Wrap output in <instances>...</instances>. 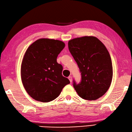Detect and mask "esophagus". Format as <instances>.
I'll return each instance as SVG.
<instances>
[{"instance_id": "obj_1", "label": "esophagus", "mask_w": 132, "mask_h": 132, "mask_svg": "<svg viewBox=\"0 0 132 132\" xmlns=\"http://www.w3.org/2000/svg\"><path fill=\"white\" fill-rule=\"evenodd\" d=\"M68 79L69 80L70 82H72V76H69V77H68Z\"/></svg>"}]
</instances>
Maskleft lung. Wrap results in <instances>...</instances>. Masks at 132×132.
Segmentation results:
<instances>
[{"label":"left lung","instance_id":"8db88e82","mask_svg":"<svg viewBox=\"0 0 132 132\" xmlns=\"http://www.w3.org/2000/svg\"><path fill=\"white\" fill-rule=\"evenodd\" d=\"M68 48L81 75L80 83L73 81L76 92L86 100L101 97L109 89L113 75L106 47L97 38L85 36L69 40Z\"/></svg>","mask_w":132,"mask_h":132}]
</instances>
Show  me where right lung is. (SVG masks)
<instances>
[{
    "label": "right lung",
    "instance_id": "right-lung-1",
    "mask_svg": "<svg viewBox=\"0 0 132 132\" xmlns=\"http://www.w3.org/2000/svg\"><path fill=\"white\" fill-rule=\"evenodd\" d=\"M65 47L59 40L39 39L29 47L21 65V80L26 92L35 100H54L70 83L62 75L63 66L57 57Z\"/></svg>",
    "mask_w": 132,
    "mask_h": 132
}]
</instances>
